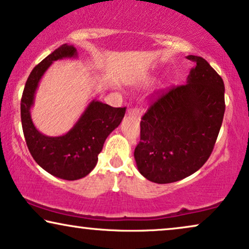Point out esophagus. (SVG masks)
Here are the masks:
<instances>
[{"instance_id":"34e87169","label":"esophagus","mask_w":249,"mask_h":249,"mask_svg":"<svg viewBox=\"0 0 249 249\" xmlns=\"http://www.w3.org/2000/svg\"><path fill=\"white\" fill-rule=\"evenodd\" d=\"M129 117L134 118L135 120H141V112L138 108H131L128 111Z\"/></svg>"}]
</instances>
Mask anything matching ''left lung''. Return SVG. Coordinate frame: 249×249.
<instances>
[{
  "mask_svg": "<svg viewBox=\"0 0 249 249\" xmlns=\"http://www.w3.org/2000/svg\"><path fill=\"white\" fill-rule=\"evenodd\" d=\"M186 85L162 93L141 121V142L135 148L138 172L158 184L180 180L208 160L223 121L222 77L199 56Z\"/></svg>",
  "mask_w": 249,
  "mask_h": 249,
  "instance_id": "left-lung-1",
  "label": "left lung"
}]
</instances>
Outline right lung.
Returning a JSON list of instances; mask_svg holds the SVG:
<instances>
[{
	"mask_svg": "<svg viewBox=\"0 0 249 249\" xmlns=\"http://www.w3.org/2000/svg\"><path fill=\"white\" fill-rule=\"evenodd\" d=\"M76 58V49L67 43L44 58L28 76L20 104L22 131L32 157L46 172L66 180L80 179L91 172L106 138L119 127L125 113V107H112L92 99L66 134L47 136L37 130L31 109L42 76L53 61Z\"/></svg>",
	"mask_w": 249,
	"mask_h": 249,
	"instance_id": "obj_1",
	"label": "right lung"
}]
</instances>
